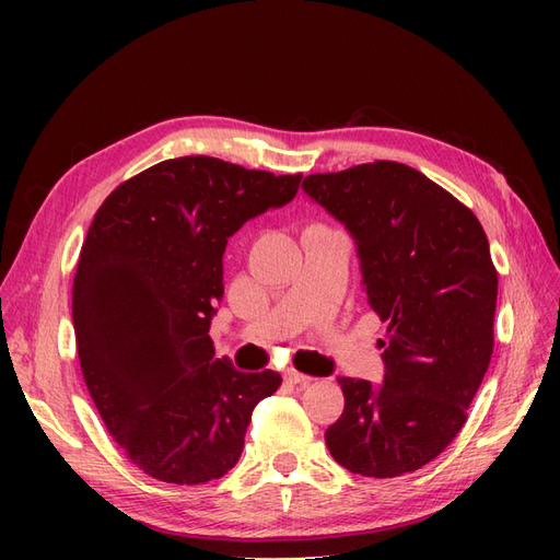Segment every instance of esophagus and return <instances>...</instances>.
<instances>
[{
    "label": "esophagus",
    "instance_id": "obj_1",
    "mask_svg": "<svg viewBox=\"0 0 560 560\" xmlns=\"http://www.w3.org/2000/svg\"><path fill=\"white\" fill-rule=\"evenodd\" d=\"M284 381L292 383V385H299V387H306L313 378L299 374V371H284Z\"/></svg>",
    "mask_w": 560,
    "mask_h": 560
}]
</instances>
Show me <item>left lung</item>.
Here are the masks:
<instances>
[{"instance_id": "obj_1", "label": "left lung", "mask_w": 560, "mask_h": 560, "mask_svg": "<svg viewBox=\"0 0 560 560\" xmlns=\"http://www.w3.org/2000/svg\"><path fill=\"white\" fill-rule=\"evenodd\" d=\"M354 241L369 306L387 322L385 374L338 378L327 428L338 465L362 477L416 471L463 430L493 354L498 273L479 219L413 167L376 161L303 179Z\"/></svg>"}]
</instances>
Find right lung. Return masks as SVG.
<instances>
[{
	"mask_svg": "<svg viewBox=\"0 0 560 560\" xmlns=\"http://www.w3.org/2000/svg\"><path fill=\"white\" fill-rule=\"evenodd\" d=\"M301 175L245 171L210 156L163 161L97 210L72 292L83 378L135 465L194 486L238 463L276 371L214 360L212 315L224 299V252L249 219L294 200Z\"/></svg>",
	"mask_w": 560,
	"mask_h": 560,
	"instance_id": "1",
	"label": "right lung"
}]
</instances>
